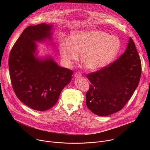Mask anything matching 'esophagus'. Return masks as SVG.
I'll use <instances>...</instances> for the list:
<instances>
[{
  "mask_svg": "<svg viewBox=\"0 0 150 150\" xmlns=\"http://www.w3.org/2000/svg\"><path fill=\"white\" fill-rule=\"evenodd\" d=\"M75 77H81V74L79 73V72H76L75 74Z\"/></svg>",
  "mask_w": 150,
  "mask_h": 150,
  "instance_id": "obj_1",
  "label": "esophagus"
}]
</instances>
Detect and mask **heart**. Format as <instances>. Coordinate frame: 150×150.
Segmentation results:
<instances>
[{"instance_id": "1", "label": "heart", "mask_w": 150, "mask_h": 150, "mask_svg": "<svg viewBox=\"0 0 150 150\" xmlns=\"http://www.w3.org/2000/svg\"><path fill=\"white\" fill-rule=\"evenodd\" d=\"M120 49L118 37L99 30H82L75 33L71 38L62 42L61 56L67 64L72 65L82 54V62L90 71H97L109 64Z\"/></svg>"}]
</instances>
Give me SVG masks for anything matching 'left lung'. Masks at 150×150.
I'll list each match as a JSON object with an SVG mask.
<instances>
[{"label": "left lung", "mask_w": 150, "mask_h": 150, "mask_svg": "<svg viewBox=\"0 0 150 150\" xmlns=\"http://www.w3.org/2000/svg\"><path fill=\"white\" fill-rule=\"evenodd\" d=\"M141 63L130 37L125 52L109 67L90 74L86 105L93 113L105 116L120 110L139 84Z\"/></svg>", "instance_id": "left-lung-1"}]
</instances>
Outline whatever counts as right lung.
<instances>
[{
    "label": "right lung",
    "mask_w": 150,
    "mask_h": 150,
    "mask_svg": "<svg viewBox=\"0 0 150 150\" xmlns=\"http://www.w3.org/2000/svg\"><path fill=\"white\" fill-rule=\"evenodd\" d=\"M53 24L42 23L24 30L9 54V68L13 89L20 101L30 108L46 111L57 102L71 81L73 72L59 66L50 54L38 55L37 42H53Z\"/></svg>",
    "instance_id": "add662e5"
}]
</instances>
